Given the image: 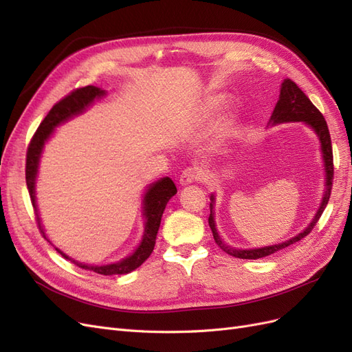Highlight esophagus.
<instances>
[{"instance_id":"1","label":"esophagus","mask_w":352,"mask_h":352,"mask_svg":"<svg viewBox=\"0 0 352 352\" xmlns=\"http://www.w3.org/2000/svg\"><path fill=\"white\" fill-rule=\"evenodd\" d=\"M199 168L198 167H192L189 166L186 168H184V172L180 173V177H179V182L180 185H188V184H192V182H197V180L199 179Z\"/></svg>"}]
</instances>
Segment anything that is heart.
<instances>
[{
  "mask_svg": "<svg viewBox=\"0 0 352 352\" xmlns=\"http://www.w3.org/2000/svg\"><path fill=\"white\" fill-rule=\"evenodd\" d=\"M217 102H219V100H214V101H212V104H214V105H216Z\"/></svg>",
  "mask_w": 352,
  "mask_h": 352,
  "instance_id": "obj_1",
  "label": "heart"
}]
</instances>
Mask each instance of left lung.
Returning <instances> with one entry per match:
<instances>
[{
  "label": "left lung",
  "instance_id": "left-lung-1",
  "mask_svg": "<svg viewBox=\"0 0 352 352\" xmlns=\"http://www.w3.org/2000/svg\"><path fill=\"white\" fill-rule=\"evenodd\" d=\"M272 122L276 123H285V122H304L305 124L311 126L313 129L316 131V133L320 138L322 142V153H323V158H324V167H326V190H324V197L322 201V206L318 208L316 217L313 219V221L310 223L302 233L300 235L286 241L283 243L279 245H272V247H264V248H257V250H236V248H230L228 245L223 242L219 236L217 229H216V223H214V212H212V198L211 197V204H210V217H208V225L211 228L212 236H214L216 243L219 247L233 255V257L238 258H243V260H257V258H263L267 257V255H272L274 252H278L286 247H289L291 243H295L298 241H301L304 236H307L310 233L316 223L320 219L322 212L324 211L329 198H330V192H332V186H333V153H332V140H330V133H329V127L327 123L324 120L323 114L318 111V109L316 105L310 101V98L300 89L298 85L291 80V79H285L282 83L280 88V97L278 104H276L274 111L272 114Z\"/></svg>",
  "mask_w": 352,
  "mask_h": 352
}]
</instances>
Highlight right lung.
Returning <instances> with one entry per match:
<instances>
[{
    "label": "right lung",
    "mask_w": 352,
    "mask_h": 352,
    "mask_svg": "<svg viewBox=\"0 0 352 352\" xmlns=\"http://www.w3.org/2000/svg\"><path fill=\"white\" fill-rule=\"evenodd\" d=\"M105 92L97 87H92V85H88V87L83 88H76L73 89L69 95H66L65 98H61L58 102L52 105V109L48 111L45 116V119L41 122L39 127L36 132L32 136V140L28 145V153H26V185L29 189V195L32 206L35 208V216H36V225L39 228V232L44 235L47 239L44 230H42L41 221L36 212V202H35V177L38 172V162H39V155L42 153V148H44L45 141L50 138V135L54 131V127L58 126L61 122H66L70 119L72 116H76L82 113L88 105L95 100L102 97ZM177 192L176 185L173 184V180L170 177H164L162 180H158L157 184H154L148 192L145 194V207H144V216H145V233L142 236V242L138 250L131 255L119 263L109 264V265H85L80 263L73 261L76 265L82 269H89L98 274H126L131 273L132 270L138 269L140 265L150 257L154 245H155V238H157V232L160 228V221H162L163 211L166 208V204L168 199L172 198ZM63 257L70 260L67 255L58 251Z\"/></svg>",
    "instance_id": "obj_1"
}]
</instances>
